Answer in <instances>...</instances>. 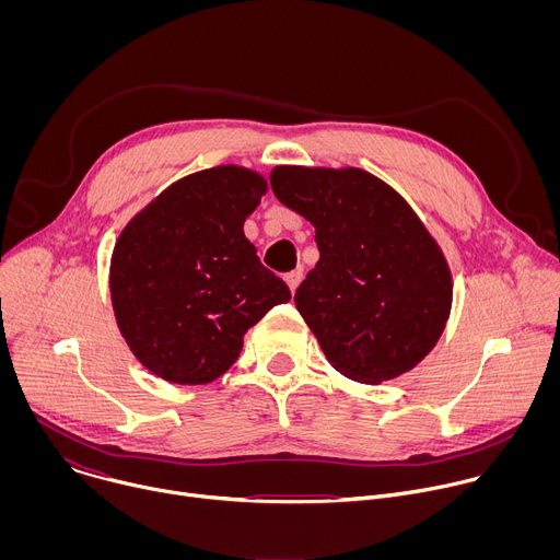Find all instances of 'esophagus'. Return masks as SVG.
<instances>
[{
  "label": "esophagus",
  "instance_id": "esophagus-1",
  "mask_svg": "<svg viewBox=\"0 0 560 560\" xmlns=\"http://www.w3.org/2000/svg\"><path fill=\"white\" fill-rule=\"evenodd\" d=\"M301 281H303V272H301V270H292V272H288V275H285V283L290 285V290H292V292L299 288V283H301Z\"/></svg>",
  "mask_w": 560,
  "mask_h": 560
}]
</instances>
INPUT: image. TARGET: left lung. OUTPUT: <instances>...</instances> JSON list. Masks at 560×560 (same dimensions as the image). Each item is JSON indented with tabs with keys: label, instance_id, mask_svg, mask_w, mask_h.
Masks as SVG:
<instances>
[{
	"label": "left lung",
	"instance_id": "obj_1",
	"mask_svg": "<svg viewBox=\"0 0 560 560\" xmlns=\"http://www.w3.org/2000/svg\"><path fill=\"white\" fill-rule=\"evenodd\" d=\"M270 186L314 225L322 257L294 303L332 368L378 385L419 365L445 330L452 275L410 203L361 168L277 166Z\"/></svg>",
	"mask_w": 560,
	"mask_h": 560
}]
</instances>
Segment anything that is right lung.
<instances>
[{
  "label": "right lung",
  "mask_w": 560,
  "mask_h": 560,
  "mask_svg": "<svg viewBox=\"0 0 560 560\" xmlns=\"http://www.w3.org/2000/svg\"><path fill=\"white\" fill-rule=\"evenodd\" d=\"M268 182L242 166L188 175L121 230L110 299L121 337L154 376L203 385L238 359L244 335L290 288L244 234Z\"/></svg>",
  "instance_id": "obj_1"
}]
</instances>
